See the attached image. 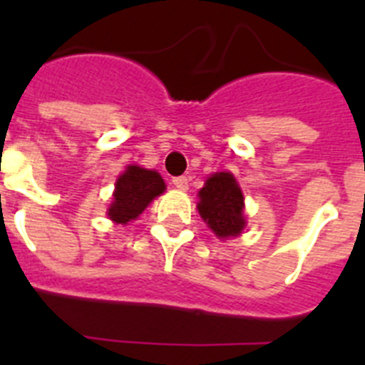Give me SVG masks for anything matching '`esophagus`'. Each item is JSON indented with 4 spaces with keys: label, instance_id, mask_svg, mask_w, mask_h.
<instances>
[{
    "label": "esophagus",
    "instance_id": "1",
    "mask_svg": "<svg viewBox=\"0 0 365 365\" xmlns=\"http://www.w3.org/2000/svg\"><path fill=\"white\" fill-rule=\"evenodd\" d=\"M188 177H173V186H175L177 190H182V192H186V190H188Z\"/></svg>",
    "mask_w": 365,
    "mask_h": 365
}]
</instances>
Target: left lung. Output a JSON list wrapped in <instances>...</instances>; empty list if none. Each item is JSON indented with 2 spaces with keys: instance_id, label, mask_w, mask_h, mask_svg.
<instances>
[{
  "instance_id": "obj_1",
  "label": "left lung",
  "mask_w": 365,
  "mask_h": 365,
  "mask_svg": "<svg viewBox=\"0 0 365 365\" xmlns=\"http://www.w3.org/2000/svg\"><path fill=\"white\" fill-rule=\"evenodd\" d=\"M197 210L217 237L227 240L243 232L245 197L232 173L217 172L199 190Z\"/></svg>"
}]
</instances>
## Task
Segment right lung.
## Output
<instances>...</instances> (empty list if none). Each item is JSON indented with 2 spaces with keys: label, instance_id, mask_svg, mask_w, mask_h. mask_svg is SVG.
Masks as SVG:
<instances>
[{
  "label": "right lung",
  "instance_id": "1",
  "mask_svg": "<svg viewBox=\"0 0 365 365\" xmlns=\"http://www.w3.org/2000/svg\"><path fill=\"white\" fill-rule=\"evenodd\" d=\"M166 185L163 177L155 170L140 166H128L117 179L113 202L108 208V215L117 225H128L146 210V206L164 193Z\"/></svg>",
  "mask_w": 365,
  "mask_h": 365
}]
</instances>
